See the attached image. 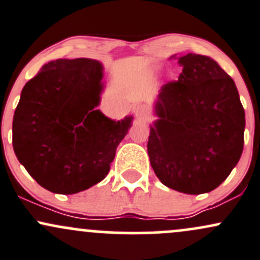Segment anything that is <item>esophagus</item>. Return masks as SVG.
<instances>
[{
	"label": "esophagus",
	"mask_w": 260,
	"mask_h": 260,
	"mask_svg": "<svg viewBox=\"0 0 260 260\" xmlns=\"http://www.w3.org/2000/svg\"><path fill=\"white\" fill-rule=\"evenodd\" d=\"M135 115L138 119H147V117H148L147 108L143 106H137L135 108Z\"/></svg>",
	"instance_id": "obj_1"
}]
</instances>
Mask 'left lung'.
I'll return each mask as SVG.
<instances>
[{"instance_id": "8db88e82", "label": "left lung", "mask_w": 260, "mask_h": 260, "mask_svg": "<svg viewBox=\"0 0 260 260\" xmlns=\"http://www.w3.org/2000/svg\"><path fill=\"white\" fill-rule=\"evenodd\" d=\"M182 73L154 102L148 155L165 186L199 195L219 186L241 158L244 110L235 81L206 55H173Z\"/></svg>"}]
</instances>
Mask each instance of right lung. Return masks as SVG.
<instances>
[{"label": "right lung", "instance_id": "1", "mask_svg": "<svg viewBox=\"0 0 260 260\" xmlns=\"http://www.w3.org/2000/svg\"><path fill=\"white\" fill-rule=\"evenodd\" d=\"M104 67L87 58L56 59L24 85L13 116L17 159L44 189L71 195L102 181L133 117L98 110Z\"/></svg>", "mask_w": 260, "mask_h": 260}]
</instances>
